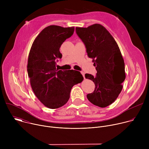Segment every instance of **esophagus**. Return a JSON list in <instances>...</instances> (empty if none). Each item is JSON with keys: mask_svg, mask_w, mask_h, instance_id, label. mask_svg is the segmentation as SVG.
Wrapping results in <instances>:
<instances>
[{"mask_svg": "<svg viewBox=\"0 0 149 149\" xmlns=\"http://www.w3.org/2000/svg\"><path fill=\"white\" fill-rule=\"evenodd\" d=\"M81 74L82 75V76H83L84 78L85 79V72H84V71H81Z\"/></svg>", "mask_w": 149, "mask_h": 149, "instance_id": "1", "label": "esophagus"}]
</instances>
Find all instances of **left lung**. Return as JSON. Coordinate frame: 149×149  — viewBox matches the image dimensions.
Listing matches in <instances>:
<instances>
[{
	"label": "left lung",
	"mask_w": 149,
	"mask_h": 149,
	"mask_svg": "<svg viewBox=\"0 0 149 149\" xmlns=\"http://www.w3.org/2000/svg\"><path fill=\"white\" fill-rule=\"evenodd\" d=\"M75 31L97 72L95 77L85 75L95 84L94 92L88 94L87 97L95 105L107 107L118 97L125 78L124 62L119 47L110 32L100 24L77 27Z\"/></svg>",
	"instance_id": "obj_1"
}]
</instances>
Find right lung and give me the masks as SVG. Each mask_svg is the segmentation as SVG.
Here are the masks:
<instances>
[{
	"label": "right lung",
	"mask_w": 149,
	"mask_h": 149,
	"mask_svg": "<svg viewBox=\"0 0 149 149\" xmlns=\"http://www.w3.org/2000/svg\"><path fill=\"white\" fill-rule=\"evenodd\" d=\"M74 32V27L47 26L35 38L29 52L27 71L31 87L39 100L51 109L65 105L72 87L84 79L79 71L56 69V59L62 56L59 48Z\"/></svg>",
	"instance_id": "right-lung-1"
}]
</instances>
